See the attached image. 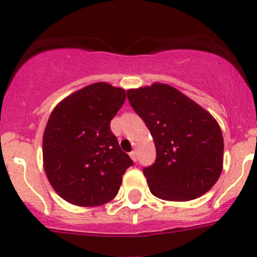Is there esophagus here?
<instances>
[{
	"label": "esophagus",
	"instance_id": "esophagus-1",
	"mask_svg": "<svg viewBox=\"0 0 257 257\" xmlns=\"http://www.w3.org/2000/svg\"><path fill=\"white\" fill-rule=\"evenodd\" d=\"M129 157L132 158V160H133V162H137V152H136V150H133V152L129 153Z\"/></svg>",
	"mask_w": 257,
	"mask_h": 257
}]
</instances>
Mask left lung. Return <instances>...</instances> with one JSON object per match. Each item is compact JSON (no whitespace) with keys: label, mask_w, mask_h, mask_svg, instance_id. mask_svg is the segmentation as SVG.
<instances>
[{"label":"left lung","mask_w":257,"mask_h":257,"mask_svg":"<svg viewBox=\"0 0 257 257\" xmlns=\"http://www.w3.org/2000/svg\"><path fill=\"white\" fill-rule=\"evenodd\" d=\"M126 97L157 149L154 164L143 169L150 193L163 200L189 201L209 191L224 160V139L214 116L162 83L129 89Z\"/></svg>","instance_id":"obj_1"}]
</instances>
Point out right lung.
Segmentation results:
<instances>
[{
	"instance_id": "1",
	"label": "right lung",
	"mask_w": 257,
	"mask_h": 257,
	"mask_svg": "<svg viewBox=\"0 0 257 257\" xmlns=\"http://www.w3.org/2000/svg\"><path fill=\"white\" fill-rule=\"evenodd\" d=\"M125 90L93 83L64 98L43 134V167L52 188L68 203L98 206L115 198L133 160L119 147L110 120Z\"/></svg>"
}]
</instances>
